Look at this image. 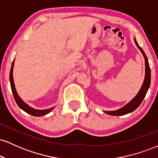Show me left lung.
<instances>
[{
	"instance_id": "1",
	"label": "left lung",
	"mask_w": 158,
	"mask_h": 158,
	"mask_svg": "<svg viewBox=\"0 0 158 158\" xmlns=\"http://www.w3.org/2000/svg\"><path fill=\"white\" fill-rule=\"evenodd\" d=\"M135 44L137 46V48L139 49L141 52H142L143 56L145 58V64H146V74H145V79L143 81V84L141 87L140 90H139V93L137 94V96L134 98L129 103L120 109L114 110V111H105L106 114H109V115L112 116H120V115H125L128 113H131V112L134 111L135 109H137L138 108L139 105L141 104V102H143V99L146 97V94L147 93L148 88L150 86V82H151V70H150L149 64H148V59L146 57V54H145L144 51L143 50V49L139 46L137 44V41L135 39Z\"/></svg>"
}]
</instances>
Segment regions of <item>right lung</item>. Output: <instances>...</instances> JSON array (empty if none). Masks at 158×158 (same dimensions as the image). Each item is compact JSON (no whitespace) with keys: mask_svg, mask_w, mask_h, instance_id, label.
Masks as SVG:
<instances>
[{"mask_svg":"<svg viewBox=\"0 0 158 158\" xmlns=\"http://www.w3.org/2000/svg\"><path fill=\"white\" fill-rule=\"evenodd\" d=\"M13 66H14V61H12V68H11L10 73V85H11V88H12V94H13L14 99H15L16 103L18 104V106H19L20 108H21L23 110H24L25 112H27V114H30V115L35 116V117H41V116H44L45 114L50 113L51 110L53 109V108H49V109L46 110H36L34 108H31L26 104L21 98L19 97V96L18 95L17 92H16L15 88V84H14V80H13V77H12V70H13Z\"/></svg>","mask_w":158,"mask_h":158,"instance_id":"obj_1","label":"right lung"}]
</instances>
